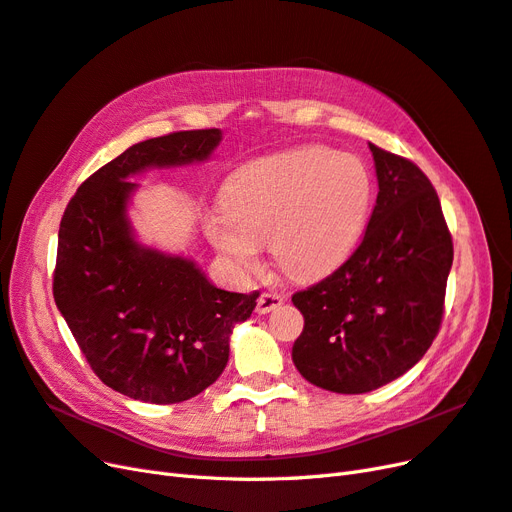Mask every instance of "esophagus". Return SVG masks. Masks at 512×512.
Returning a JSON list of instances; mask_svg holds the SVG:
<instances>
[{
  "label": "esophagus",
  "mask_w": 512,
  "mask_h": 512,
  "mask_svg": "<svg viewBox=\"0 0 512 512\" xmlns=\"http://www.w3.org/2000/svg\"><path fill=\"white\" fill-rule=\"evenodd\" d=\"M284 303V297H280V294H273V292H265L260 294L258 301H256V312L258 314H269L273 312V309H277Z\"/></svg>",
  "instance_id": "esophagus-1"
}]
</instances>
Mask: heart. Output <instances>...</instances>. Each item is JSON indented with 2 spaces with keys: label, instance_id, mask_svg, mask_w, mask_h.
<instances>
[{
  "label": "heart",
  "instance_id": "1",
  "mask_svg": "<svg viewBox=\"0 0 512 512\" xmlns=\"http://www.w3.org/2000/svg\"><path fill=\"white\" fill-rule=\"evenodd\" d=\"M371 207V175L348 153L299 147L241 166L207 237L237 271L252 273L260 245L292 280L316 282L337 271L359 245Z\"/></svg>",
  "mask_w": 512,
  "mask_h": 512
}]
</instances>
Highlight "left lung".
Masks as SVG:
<instances>
[{"mask_svg": "<svg viewBox=\"0 0 512 512\" xmlns=\"http://www.w3.org/2000/svg\"><path fill=\"white\" fill-rule=\"evenodd\" d=\"M369 149L378 198L361 245L327 280L292 297L305 320L294 367L344 395L380 389L423 359L440 329L453 265L431 181L410 160Z\"/></svg>", "mask_w": 512, "mask_h": 512, "instance_id": "8db88e82", "label": "left lung"}]
</instances>
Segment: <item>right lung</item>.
<instances>
[{
    "mask_svg": "<svg viewBox=\"0 0 512 512\" xmlns=\"http://www.w3.org/2000/svg\"><path fill=\"white\" fill-rule=\"evenodd\" d=\"M222 130L136 143L96 170L59 224L53 297L96 376L113 391L179 404L203 393L228 363L230 333L258 292L222 290L196 262L136 239L130 181L149 168L207 162Z\"/></svg>",
    "mask_w": 512,
    "mask_h": 512,
    "instance_id": "obj_1",
    "label": "right lung"
}]
</instances>
